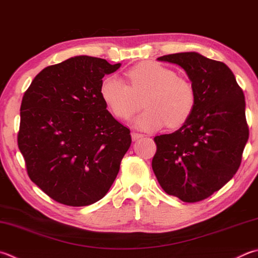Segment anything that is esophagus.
<instances>
[{
  "mask_svg": "<svg viewBox=\"0 0 258 258\" xmlns=\"http://www.w3.org/2000/svg\"><path fill=\"white\" fill-rule=\"evenodd\" d=\"M131 137H132L133 141H137V140L143 138V134L138 133V132H132V133H131Z\"/></svg>",
  "mask_w": 258,
  "mask_h": 258,
  "instance_id": "1",
  "label": "esophagus"
}]
</instances>
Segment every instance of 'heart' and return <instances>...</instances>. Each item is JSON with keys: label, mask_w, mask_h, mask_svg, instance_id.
I'll return each instance as SVG.
<instances>
[{"label": "heart", "mask_w": 258, "mask_h": 258, "mask_svg": "<svg viewBox=\"0 0 258 258\" xmlns=\"http://www.w3.org/2000/svg\"><path fill=\"white\" fill-rule=\"evenodd\" d=\"M128 84L116 76L106 77L100 96L116 118L127 119L142 106L145 109L133 120L137 127L153 131L167 124L179 127L188 119L195 106V90L187 79L156 62H143L130 69Z\"/></svg>", "instance_id": "heart-1"}]
</instances>
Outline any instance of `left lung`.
<instances>
[{
    "mask_svg": "<svg viewBox=\"0 0 258 258\" xmlns=\"http://www.w3.org/2000/svg\"><path fill=\"white\" fill-rule=\"evenodd\" d=\"M185 70L195 90V106L176 132L154 138L152 169L167 194L182 202L208 199L240 166L249 137L245 96L226 64L195 51L158 58Z\"/></svg>",
    "mask_w": 258,
    "mask_h": 258,
    "instance_id": "1",
    "label": "left lung"
}]
</instances>
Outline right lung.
Here are the masks:
<instances>
[{
    "label": "right lung",
    "instance_id": "obj_1",
    "mask_svg": "<svg viewBox=\"0 0 258 258\" xmlns=\"http://www.w3.org/2000/svg\"><path fill=\"white\" fill-rule=\"evenodd\" d=\"M104 58L74 56L37 74L22 98L18 147L30 179L58 203L86 207L113 185L132 142L100 96Z\"/></svg>",
    "mask_w": 258,
    "mask_h": 258
}]
</instances>
